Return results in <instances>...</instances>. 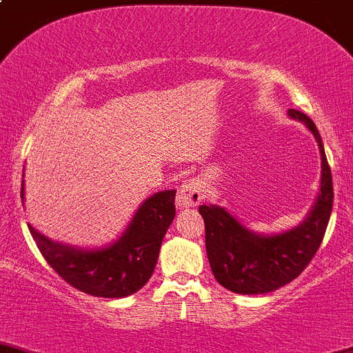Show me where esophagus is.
I'll return each instance as SVG.
<instances>
[{"instance_id":"34e87169","label":"esophagus","mask_w":353,"mask_h":353,"mask_svg":"<svg viewBox=\"0 0 353 353\" xmlns=\"http://www.w3.org/2000/svg\"><path fill=\"white\" fill-rule=\"evenodd\" d=\"M202 187L199 185L197 180H185L183 183L178 187L176 192V205L180 209H187V207L197 205L202 202Z\"/></svg>"}]
</instances>
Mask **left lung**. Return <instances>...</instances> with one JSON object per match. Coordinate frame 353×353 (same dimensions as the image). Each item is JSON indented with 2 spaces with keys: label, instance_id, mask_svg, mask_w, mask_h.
I'll use <instances>...</instances> for the list:
<instances>
[{
  "label": "left lung",
  "instance_id": "1",
  "mask_svg": "<svg viewBox=\"0 0 353 353\" xmlns=\"http://www.w3.org/2000/svg\"><path fill=\"white\" fill-rule=\"evenodd\" d=\"M287 114L304 122L318 141L321 154L319 195L306 219L289 231L263 236L246 230L224 207H199L205 224V250L214 277L236 294H267L299 277L318 252L332 216L333 178L321 136L306 114L294 108Z\"/></svg>",
  "mask_w": 353,
  "mask_h": 353
}]
</instances>
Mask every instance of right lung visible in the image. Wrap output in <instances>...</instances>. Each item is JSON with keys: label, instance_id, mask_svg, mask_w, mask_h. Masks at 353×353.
<instances>
[{"label": "right lung", "instance_id": "obj_1", "mask_svg": "<svg viewBox=\"0 0 353 353\" xmlns=\"http://www.w3.org/2000/svg\"><path fill=\"white\" fill-rule=\"evenodd\" d=\"M21 185V199H23ZM175 190L151 195L137 209L123 234L112 245L81 250L61 245L28 224L47 263L61 279L81 292L97 297H127L146 285L166 230L175 217Z\"/></svg>", "mask_w": 353, "mask_h": 353}]
</instances>
